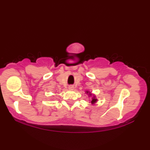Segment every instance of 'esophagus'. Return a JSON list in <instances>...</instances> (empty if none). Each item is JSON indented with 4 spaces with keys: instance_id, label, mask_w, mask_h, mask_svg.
I'll return each mask as SVG.
<instances>
[{
    "instance_id": "34e87169",
    "label": "esophagus",
    "mask_w": 150,
    "mask_h": 150,
    "mask_svg": "<svg viewBox=\"0 0 150 150\" xmlns=\"http://www.w3.org/2000/svg\"><path fill=\"white\" fill-rule=\"evenodd\" d=\"M73 88H74V86H73V85H69V89L73 90Z\"/></svg>"
}]
</instances>
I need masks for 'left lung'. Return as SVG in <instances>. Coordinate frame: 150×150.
Here are the masks:
<instances>
[{
  "instance_id": "left-lung-1",
  "label": "left lung",
  "mask_w": 150,
  "mask_h": 150,
  "mask_svg": "<svg viewBox=\"0 0 150 150\" xmlns=\"http://www.w3.org/2000/svg\"><path fill=\"white\" fill-rule=\"evenodd\" d=\"M87 93H88V92H87ZM96 101V99H95V96H94V98H93V99H92V100H91V103H95Z\"/></svg>"
}]
</instances>
